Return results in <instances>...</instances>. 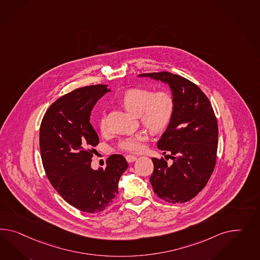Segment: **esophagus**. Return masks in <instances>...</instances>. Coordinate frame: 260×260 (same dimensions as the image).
<instances>
[{
	"label": "esophagus",
	"mask_w": 260,
	"mask_h": 260,
	"mask_svg": "<svg viewBox=\"0 0 260 260\" xmlns=\"http://www.w3.org/2000/svg\"><path fill=\"white\" fill-rule=\"evenodd\" d=\"M126 160L127 162H134V161L137 160V158L134 155H126Z\"/></svg>",
	"instance_id": "1"
}]
</instances>
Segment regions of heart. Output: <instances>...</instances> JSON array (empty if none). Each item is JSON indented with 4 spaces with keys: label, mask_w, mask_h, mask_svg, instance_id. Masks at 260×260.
Here are the masks:
<instances>
[{
    "label": "heart",
    "mask_w": 260,
    "mask_h": 260,
    "mask_svg": "<svg viewBox=\"0 0 260 260\" xmlns=\"http://www.w3.org/2000/svg\"><path fill=\"white\" fill-rule=\"evenodd\" d=\"M121 104L128 112L139 115L144 125L154 133L161 132L169 126L175 112V99L173 93L168 90L152 92L144 88H132L126 90L120 99ZM99 127L105 131V120L99 121ZM148 139L145 132L129 135L121 139L118 144L120 149L140 153L144 149V143Z\"/></svg>",
    "instance_id": "heart-1"
}]
</instances>
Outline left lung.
I'll return each instance as SVG.
<instances>
[{
	"mask_svg": "<svg viewBox=\"0 0 260 260\" xmlns=\"http://www.w3.org/2000/svg\"><path fill=\"white\" fill-rule=\"evenodd\" d=\"M169 84L175 112L157 147L169 152L172 164L152 158L150 183L155 194L168 203H186L208 182L217 161L218 128L209 99L196 84L169 72L139 75Z\"/></svg>",
	"mask_w": 260,
	"mask_h": 260,
	"instance_id": "obj_1",
	"label": "left lung"
}]
</instances>
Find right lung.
Masks as SVG:
<instances>
[{"instance_id":"right-lung-1","label":"right lung","mask_w":260,"mask_h":260,"mask_svg":"<svg viewBox=\"0 0 260 260\" xmlns=\"http://www.w3.org/2000/svg\"><path fill=\"white\" fill-rule=\"evenodd\" d=\"M107 85L78 88L50 106L40 128V148L46 176L68 204L86 213L108 209L118 194L120 177L128 165L120 154L111 155L106 169L91 168L99 135L90 123L91 112Z\"/></svg>"}]
</instances>
